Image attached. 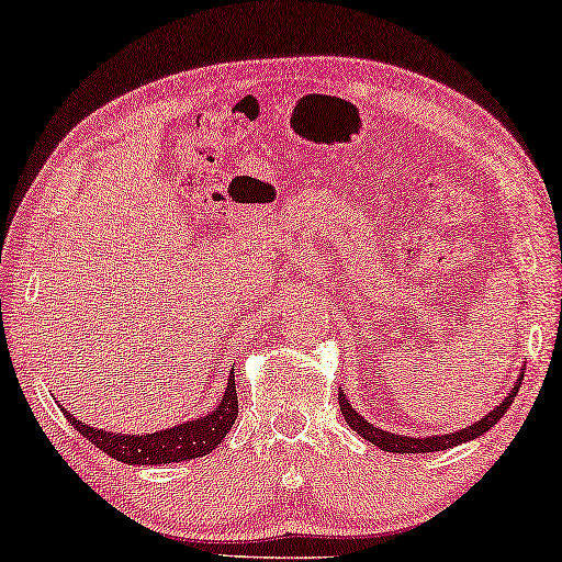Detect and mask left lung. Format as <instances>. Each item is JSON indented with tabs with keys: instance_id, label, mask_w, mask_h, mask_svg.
<instances>
[{
	"instance_id": "left-lung-1",
	"label": "left lung",
	"mask_w": 562,
	"mask_h": 562,
	"mask_svg": "<svg viewBox=\"0 0 562 562\" xmlns=\"http://www.w3.org/2000/svg\"><path fill=\"white\" fill-rule=\"evenodd\" d=\"M522 381V379H520ZM520 381L515 383V389L505 395V401L501 403L498 408H493L488 416L475 420L473 426H468L463 430H458V434H450V436H430V438H411V436H395L389 434V430H381L368 423L363 416H358V413L351 408V403L346 401V395L338 391V406H341V413L348 426H351L358 436H363L368 443L379 446L381 450H389V453H434V450H446V448H453V446H461L465 440H473L477 436H483L485 430L493 428L495 423L503 418V413L508 411L510 403L515 401V395H518L520 389Z\"/></svg>"
}]
</instances>
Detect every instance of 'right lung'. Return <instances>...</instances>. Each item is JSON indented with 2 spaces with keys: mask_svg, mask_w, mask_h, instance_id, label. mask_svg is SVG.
Wrapping results in <instances>:
<instances>
[{
  "mask_svg": "<svg viewBox=\"0 0 562 562\" xmlns=\"http://www.w3.org/2000/svg\"><path fill=\"white\" fill-rule=\"evenodd\" d=\"M64 418H67L74 428L85 436L89 443H94L114 461H122L128 465H156V463H179L191 461V458H204L214 450L221 440L232 430L234 420L238 416V395H236V381L234 373L228 375L226 393L218 401V406L206 413L204 418L187 420L181 426H173L159 434L149 436H122L112 434V430L91 428L81 423L61 408Z\"/></svg>",
  "mask_w": 562,
  "mask_h": 562,
  "instance_id": "obj_1",
  "label": "right lung"
}]
</instances>
